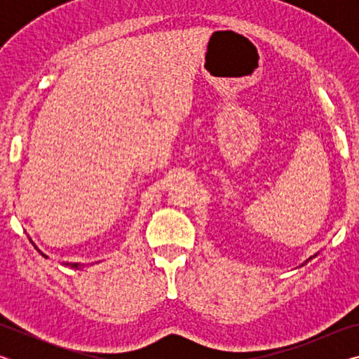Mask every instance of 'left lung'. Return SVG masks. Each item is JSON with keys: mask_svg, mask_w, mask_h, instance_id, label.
Here are the masks:
<instances>
[{"mask_svg": "<svg viewBox=\"0 0 359 359\" xmlns=\"http://www.w3.org/2000/svg\"><path fill=\"white\" fill-rule=\"evenodd\" d=\"M317 255H318V253H315V255H313V257H311V258H309V259H306V261H304V263H302L301 266H304V264H307V263H309V261H311L312 258H315V257H317Z\"/></svg>", "mask_w": 359, "mask_h": 359, "instance_id": "8db88e82", "label": "left lung"}]
</instances>
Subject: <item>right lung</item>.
<instances>
[{
	"label": "right lung",
	"mask_w": 359,
	"mask_h": 359,
	"mask_svg": "<svg viewBox=\"0 0 359 359\" xmlns=\"http://www.w3.org/2000/svg\"><path fill=\"white\" fill-rule=\"evenodd\" d=\"M34 248H38V247H36L34 245ZM38 252L42 255V257H46V255L44 253H42L41 250H39V248H38ZM47 258V257H46ZM65 266H69V267H74V269H79V267H83V264H79V263H65Z\"/></svg>",
	"instance_id": "add662e5"
}]
</instances>
